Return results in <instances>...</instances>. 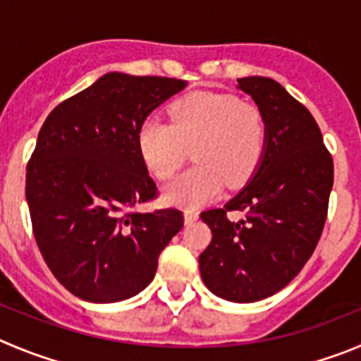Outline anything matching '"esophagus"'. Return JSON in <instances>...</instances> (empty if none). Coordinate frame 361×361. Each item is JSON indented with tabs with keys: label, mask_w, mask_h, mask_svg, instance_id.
<instances>
[{
	"label": "esophagus",
	"mask_w": 361,
	"mask_h": 361,
	"mask_svg": "<svg viewBox=\"0 0 361 361\" xmlns=\"http://www.w3.org/2000/svg\"><path fill=\"white\" fill-rule=\"evenodd\" d=\"M197 217H200V214H197L196 210H185V222H187V224L194 222Z\"/></svg>",
	"instance_id": "1"
}]
</instances>
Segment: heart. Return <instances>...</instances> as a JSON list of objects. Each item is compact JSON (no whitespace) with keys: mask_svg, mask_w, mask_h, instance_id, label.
I'll return each mask as SVG.
<instances>
[{"mask_svg":"<svg viewBox=\"0 0 361 361\" xmlns=\"http://www.w3.org/2000/svg\"><path fill=\"white\" fill-rule=\"evenodd\" d=\"M140 157L158 180H169L192 147L196 167L181 174L165 196L187 208L212 200L228 187H240L257 171L265 144L267 121L260 106L231 94L194 92L169 106V124L146 119L137 133Z\"/></svg>","mask_w":361,"mask_h":361,"instance_id":"heart-1","label":"heart"}]
</instances>
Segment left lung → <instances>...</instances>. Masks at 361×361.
Here are the masks:
<instances>
[{
    "mask_svg": "<svg viewBox=\"0 0 361 361\" xmlns=\"http://www.w3.org/2000/svg\"><path fill=\"white\" fill-rule=\"evenodd\" d=\"M267 121L264 157L244 188L201 219L212 242L200 257L204 285L219 298L255 302L285 288L313 255L328 217L333 158L305 104L278 82L240 78ZM244 211L233 223L228 211Z\"/></svg>",
    "mask_w": 361,
    "mask_h": 361,
    "instance_id": "1",
    "label": "left lung"
}]
</instances>
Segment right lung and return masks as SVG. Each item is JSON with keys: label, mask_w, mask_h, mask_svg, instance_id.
I'll use <instances>...</instances> for the list:
<instances>
[{"label": "right lung", "mask_w": 361, "mask_h": 361, "mask_svg": "<svg viewBox=\"0 0 361 361\" xmlns=\"http://www.w3.org/2000/svg\"><path fill=\"white\" fill-rule=\"evenodd\" d=\"M187 82L109 73L44 121L26 167V201L44 262L90 302H117L149 285L183 214H142L157 197L137 142L140 124Z\"/></svg>", "instance_id": "1"}]
</instances>
